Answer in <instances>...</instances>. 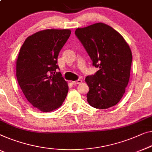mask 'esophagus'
Here are the masks:
<instances>
[{"label":"esophagus","instance_id":"1","mask_svg":"<svg viewBox=\"0 0 152 152\" xmlns=\"http://www.w3.org/2000/svg\"><path fill=\"white\" fill-rule=\"evenodd\" d=\"M81 82H82V81H81V80H77L76 81H72V83L73 85H77V84H79V83H81Z\"/></svg>","mask_w":152,"mask_h":152}]
</instances>
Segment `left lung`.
Masks as SVG:
<instances>
[{
  "label": "left lung",
  "instance_id": "left-lung-1",
  "mask_svg": "<svg viewBox=\"0 0 152 152\" xmlns=\"http://www.w3.org/2000/svg\"><path fill=\"white\" fill-rule=\"evenodd\" d=\"M75 36L92 61L99 68L86 78L89 87L87 101L92 107L107 109L117 104L129 80L132 54L119 33L99 23L77 28Z\"/></svg>",
  "mask_w": 152,
  "mask_h": 152
}]
</instances>
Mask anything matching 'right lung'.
I'll use <instances>...</instances> for the list:
<instances>
[{
	"label": "right lung",
	"mask_w": 152,
	"mask_h": 152,
	"mask_svg": "<svg viewBox=\"0 0 152 152\" xmlns=\"http://www.w3.org/2000/svg\"><path fill=\"white\" fill-rule=\"evenodd\" d=\"M70 29H47L28 36L16 61L18 83L33 106L42 112L60 107L69 87L60 72L59 53L69 38Z\"/></svg>",
	"instance_id": "right-lung-1"
}]
</instances>
